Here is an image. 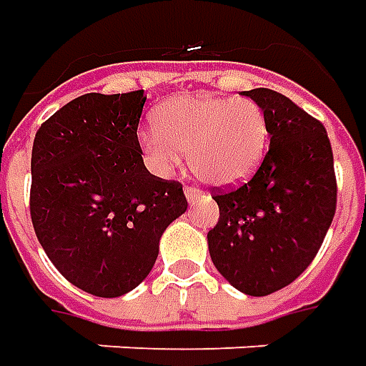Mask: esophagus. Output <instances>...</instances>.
Returning a JSON list of instances; mask_svg holds the SVG:
<instances>
[{"mask_svg":"<svg viewBox=\"0 0 366 366\" xmlns=\"http://www.w3.org/2000/svg\"><path fill=\"white\" fill-rule=\"evenodd\" d=\"M186 198H188V202H196V200H200V190L198 188H192V186H186Z\"/></svg>","mask_w":366,"mask_h":366,"instance_id":"esophagus-1","label":"esophagus"}]
</instances>
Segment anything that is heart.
Instances as JSON below:
<instances>
[{"label":"heart","instance_id":"b5f03b06","mask_svg":"<svg viewBox=\"0 0 366 366\" xmlns=\"http://www.w3.org/2000/svg\"><path fill=\"white\" fill-rule=\"evenodd\" d=\"M156 124L142 132L140 146L160 174L174 172L188 154L200 180L230 186L254 172L267 150V114L250 98H178Z\"/></svg>","mask_w":366,"mask_h":366}]
</instances>
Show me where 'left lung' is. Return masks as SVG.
<instances>
[{"label":"left lung","instance_id":"left-lung-1","mask_svg":"<svg viewBox=\"0 0 366 366\" xmlns=\"http://www.w3.org/2000/svg\"><path fill=\"white\" fill-rule=\"evenodd\" d=\"M244 94L267 114L270 148L248 182L212 190L220 218L208 250L232 287L267 297L297 280L319 252L337 210V176L317 118L274 89Z\"/></svg>","mask_w":366,"mask_h":366}]
</instances>
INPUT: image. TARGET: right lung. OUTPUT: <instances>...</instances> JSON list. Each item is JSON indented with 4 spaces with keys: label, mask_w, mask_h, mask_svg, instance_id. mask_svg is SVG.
<instances>
[{
    "label": "right lung",
    "mask_w": 366,
    "mask_h": 366,
    "mask_svg": "<svg viewBox=\"0 0 366 366\" xmlns=\"http://www.w3.org/2000/svg\"><path fill=\"white\" fill-rule=\"evenodd\" d=\"M146 96L84 94L47 118L31 148L29 214L74 287L122 297L150 274L166 226L186 212L182 184L146 170L138 124Z\"/></svg>",
    "instance_id": "add662e5"
}]
</instances>
